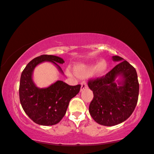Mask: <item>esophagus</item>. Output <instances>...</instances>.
I'll return each mask as SVG.
<instances>
[{
	"label": "esophagus",
	"instance_id": "esophagus-1",
	"mask_svg": "<svg viewBox=\"0 0 154 154\" xmlns=\"http://www.w3.org/2000/svg\"><path fill=\"white\" fill-rule=\"evenodd\" d=\"M87 82H82L81 83V89H80V91H82L84 89H87Z\"/></svg>",
	"mask_w": 154,
	"mask_h": 154
}]
</instances>
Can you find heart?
<instances>
[{
  "label": "heart",
  "mask_w": 154,
  "mask_h": 154,
  "mask_svg": "<svg viewBox=\"0 0 154 154\" xmlns=\"http://www.w3.org/2000/svg\"><path fill=\"white\" fill-rule=\"evenodd\" d=\"M108 68L107 61L103 59L96 62H91L89 63H78L74 66V72L77 77L84 78L89 75L95 76V77H101ZM67 75H71V72L69 69H67Z\"/></svg>",
  "instance_id": "obj_1"
}]
</instances>
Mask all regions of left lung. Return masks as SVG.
Returning <instances> with one entry per match:
<instances>
[{
    "label": "left lung",
    "instance_id": "8db88e82",
    "mask_svg": "<svg viewBox=\"0 0 154 154\" xmlns=\"http://www.w3.org/2000/svg\"><path fill=\"white\" fill-rule=\"evenodd\" d=\"M118 64L105 77L88 82L93 91L89 113L97 123L114 126L132 115L138 101L139 85L136 69L120 56H112Z\"/></svg>",
    "mask_w": 154,
    "mask_h": 154
}]
</instances>
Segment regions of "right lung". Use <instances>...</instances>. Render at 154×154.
Here are the masks:
<instances>
[{
  "instance_id": "obj_1",
  "label": "right lung",
  "mask_w": 154,
  "mask_h": 154,
  "mask_svg": "<svg viewBox=\"0 0 154 154\" xmlns=\"http://www.w3.org/2000/svg\"><path fill=\"white\" fill-rule=\"evenodd\" d=\"M49 62L64 74L58 64L65 63L62 58L42 55L34 58L22 71L20 82V100L24 111L35 123L49 126L58 123L64 117L69 103L80 90L81 85L69 86L58 80L46 88L38 87L33 79L35 67Z\"/></svg>"
}]
</instances>
